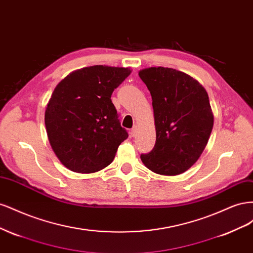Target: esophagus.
<instances>
[{"label": "esophagus", "instance_id": "34e87169", "mask_svg": "<svg viewBox=\"0 0 253 253\" xmlns=\"http://www.w3.org/2000/svg\"><path fill=\"white\" fill-rule=\"evenodd\" d=\"M136 133H137V126H133V127H132L131 132H129V135H131L132 137H135V136H136Z\"/></svg>", "mask_w": 253, "mask_h": 253}]
</instances>
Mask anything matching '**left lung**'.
<instances>
[{
    "label": "left lung",
    "instance_id": "obj_1",
    "mask_svg": "<svg viewBox=\"0 0 253 253\" xmlns=\"http://www.w3.org/2000/svg\"><path fill=\"white\" fill-rule=\"evenodd\" d=\"M152 96L156 142L144 166L160 175H178L201 156L213 127V115L206 89L189 75L168 67L139 72Z\"/></svg>",
    "mask_w": 253,
    "mask_h": 253
}]
</instances>
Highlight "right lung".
Wrapping results in <instances>:
<instances>
[{
	"label": "right lung",
	"instance_id": "1",
	"mask_svg": "<svg viewBox=\"0 0 253 253\" xmlns=\"http://www.w3.org/2000/svg\"><path fill=\"white\" fill-rule=\"evenodd\" d=\"M129 74L125 67H84L68 75L53 90L45 126L53 152L70 170H102L127 138L111 96Z\"/></svg>",
	"mask_w": 253,
	"mask_h": 253
}]
</instances>
